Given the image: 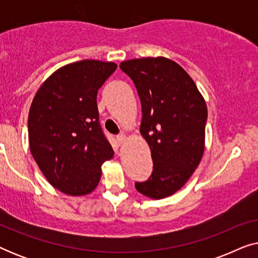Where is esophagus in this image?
<instances>
[{
  "instance_id": "obj_1",
  "label": "esophagus",
  "mask_w": 258,
  "mask_h": 258,
  "mask_svg": "<svg viewBox=\"0 0 258 258\" xmlns=\"http://www.w3.org/2000/svg\"><path fill=\"white\" fill-rule=\"evenodd\" d=\"M116 140H117L118 143H123L125 141V135H123V134H119V135L116 136Z\"/></svg>"
}]
</instances>
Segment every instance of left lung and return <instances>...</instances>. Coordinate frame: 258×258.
Returning a JSON list of instances; mask_svg holds the SVG:
<instances>
[{
  "instance_id": "1",
  "label": "left lung",
  "mask_w": 258,
  "mask_h": 258,
  "mask_svg": "<svg viewBox=\"0 0 258 258\" xmlns=\"http://www.w3.org/2000/svg\"><path fill=\"white\" fill-rule=\"evenodd\" d=\"M119 68L139 93L140 132L149 144L154 164L150 177L135 186L150 199H164L185 184L202 160L206 101L185 70L169 58L129 59Z\"/></svg>"
}]
</instances>
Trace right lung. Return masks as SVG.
Returning a JSON list of instances; mask_svg holds the SVG:
<instances>
[{
  "label": "right lung",
  "mask_w": 258,
  "mask_h": 258,
  "mask_svg": "<svg viewBox=\"0 0 258 258\" xmlns=\"http://www.w3.org/2000/svg\"><path fill=\"white\" fill-rule=\"evenodd\" d=\"M116 68L97 59L70 63L45 80L31 103V155L48 182L67 195L93 191L101 165L114 155L101 128L96 97Z\"/></svg>",
  "instance_id": "1"
}]
</instances>
